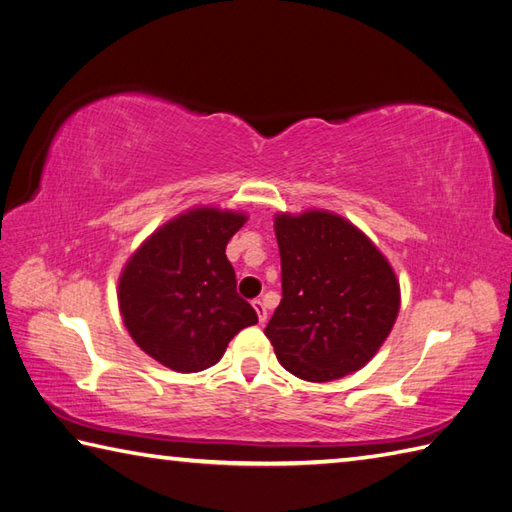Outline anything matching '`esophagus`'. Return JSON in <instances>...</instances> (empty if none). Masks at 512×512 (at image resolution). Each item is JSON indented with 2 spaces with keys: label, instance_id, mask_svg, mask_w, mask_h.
Masks as SVG:
<instances>
[{
  "label": "esophagus",
  "instance_id": "1",
  "mask_svg": "<svg viewBox=\"0 0 512 512\" xmlns=\"http://www.w3.org/2000/svg\"><path fill=\"white\" fill-rule=\"evenodd\" d=\"M253 308H255V312H257L259 323H264V321L268 319V310H266V306H264V301H262V299H255V301H253Z\"/></svg>",
  "mask_w": 512,
  "mask_h": 512
}]
</instances>
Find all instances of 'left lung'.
<instances>
[{"mask_svg":"<svg viewBox=\"0 0 512 512\" xmlns=\"http://www.w3.org/2000/svg\"><path fill=\"white\" fill-rule=\"evenodd\" d=\"M281 303L266 325L279 363L328 383L369 363L394 328L400 286L365 233L328 211L275 217Z\"/></svg>","mask_w":512,"mask_h":512,"instance_id":"1","label":"left lung"}]
</instances>
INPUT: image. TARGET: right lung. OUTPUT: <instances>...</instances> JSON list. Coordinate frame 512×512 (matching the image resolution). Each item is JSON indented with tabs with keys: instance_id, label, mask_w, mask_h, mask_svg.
<instances>
[{
	"instance_id": "right-lung-1",
	"label": "right lung",
	"mask_w": 512,
	"mask_h": 512,
	"mask_svg": "<svg viewBox=\"0 0 512 512\" xmlns=\"http://www.w3.org/2000/svg\"><path fill=\"white\" fill-rule=\"evenodd\" d=\"M246 215L200 206L160 226L118 279L123 323L140 350L182 374L215 365L233 336L257 323L237 295L226 244Z\"/></svg>"
}]
</instances>
